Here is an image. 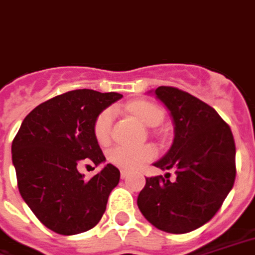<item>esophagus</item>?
Masks as SVG:
<instances>
[{
    "instance_id": "34e87169",
    "label": "esophagus",
    "mask_w": 255,
    "mask_h": 255,
    "mask_svg": "<svg viewBox=\"0 0 255 255\" xmlns=\"http://www.w3.org/2000/svg\"><path fill=\"white\" fill-rule=\"evenodd\" d=\"M129 175V171H126V170H121V178L122 179H125L126 176Z\"/></svg>"
}]
</instances>
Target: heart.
<instances>
[{"mask_svg": "<svg viewBox=\"0 0 255 255\" xmlns=\"http://www.w3.org/2000/svg\"><path fill=\"white\" fill-rule=\"evenodd\" d=\"M131 114L141 121L144 125L157 126L160 124L164 114L157 106L149 102H133L128 106ZM113 120L114 111L106 109L100 113L94 122L95 140L99 145H107L111 140V130H113ZM156 156V149L153 145L142 146H115L109 152V160L114 166L124 168V170H134L138 168L146 161L152 160Z\"/></svg>", "mask_w": 255, "mask_h": 255, "instance_id": "1", "label": "heart"}]
</instances>
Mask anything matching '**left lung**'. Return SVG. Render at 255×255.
Listing matches in <instances>:
<instances>
[{
    "mask_svg": "<svg viewBox=\"0 0 255 255\" xmlns=\"http://www.w3.org/2000/svg\"><path fill=\"white\" fill-rule=\"evenodd\" d=\"M156 96L170 110L175 138L155 167L175 171L146 178L137 198L150 224L170 234H186L211 220L237 176L235 141L216 110L174 87H159Z\"/></svg>",
    "mask_w": 255,
    "mask_h": 255,
    "instance_id": "1",
    "label": "left lung"
}]
</instances>
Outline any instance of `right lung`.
<instances>
[{
    "label": "right lung",
    "instance_id": "obj_1",
    "mask_svg": "<svg viewBox=\"0 0 255 255\" xmlns=\"http://www.w3.org/2000/svg\"><path fill=\"white\" fill-rule=\"evenodd\" d=\"M121 98L94 89L65 92L35 107L13 138L18 191L39 222L59 235L94 228L120 182V170L113 164L89 181L77 167L84 159L95 167L106 160L95 140L94 122Z\"/></svg>",
    "mask_w": 255,
    "mask_h": 255
}]
</instances>
